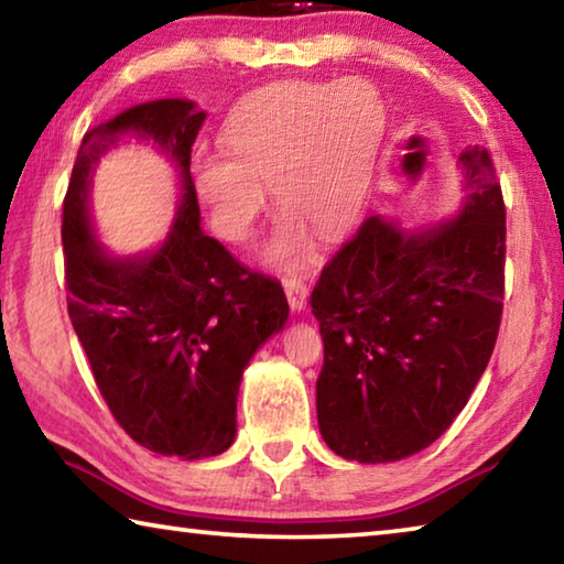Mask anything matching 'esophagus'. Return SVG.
<instances>
[{
  "label": "esophagus",
  "instance_id": "esophagus-1",
  "mask_svg": "<svg viewBox=\"0 0 564 564\" xmlns=\"http://www.w3.org/2000/svg\"><path fill=\"white\" fill-rule=\"evenodd\" d=\"M283 289H285V299H289L291 308L293 311H303L305 308V301H308V289H305V283L301 279H285L283 281Z\"/></svg>",
  "mask_w": 564,
  "mask_h": 564
}]
</instances>
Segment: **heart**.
Here are the masks:
<instances>
[{"instance_id": "heart-1", "label": "heart", "mask_w": 564, "mask_h": 564, "mask_svg": "<svg viewBox=\"0 0 564 564\" xmlns=\"http://www.w3.org/2000/svg\"><path fill=\"white\" fill-rule=\"evenodd\" d=\"M383 129V101L360 79L263 89L226 121L221 141L232 159L196 161L198 198L226 241L246 243L273 186L285 216L265 259L289 269L311 251L308 228L336 236L358 216Z\"/></svg>"}]
</instances>
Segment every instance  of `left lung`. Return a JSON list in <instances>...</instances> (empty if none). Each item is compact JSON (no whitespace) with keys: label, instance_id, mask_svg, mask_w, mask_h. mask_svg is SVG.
<instances>
[{"label":"left lung","instance_id":"left-lung-1","mask_svg":"<svg viewBox=\"0 0 564 564\" xmlns=\"http://www.w3.org/2000/svg\"><path fill=\"white\" fill-rule=\"evenodd\" d=\"M460 214L410 234L370 216L311 293L321 435L358 463L435 443L488 368L505 299V204L488 149L457 154Z\"/></svg>","mask_w":564,"mask_h":564}]
</instances>
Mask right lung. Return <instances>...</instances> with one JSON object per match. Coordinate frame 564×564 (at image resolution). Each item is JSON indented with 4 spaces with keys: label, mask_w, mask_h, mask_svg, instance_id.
I'll return each instance as SVG.
<instances>
[{
    "label": "right lung",
    "mask_w": 564,
    "mask_h": 564,
    "mask_svg": "<svg viewBox=\"0 0 564 564\" xmlns=\"http://www.w3.org/2000/svg\"><path fill=\"white\" fill-rule=\"evenodd\" d=\"M204 119L194 101L159 99L89 129L62 216L66 308L99 393L131 441L184 460L231 447L243 368L289 318L281 283L248 271L198 226L191 147ZM123 132L172 159L182 202L156 252L113 260L93 236L88 186Z\"/></svg>",
    "instance_id": "obj_1"
}]
</instances>
